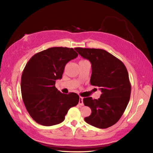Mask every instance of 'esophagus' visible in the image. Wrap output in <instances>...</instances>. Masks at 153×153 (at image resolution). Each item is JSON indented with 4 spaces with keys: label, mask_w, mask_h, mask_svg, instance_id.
<instances>
[{
    "label": "esophagus",
    "mask_w": 153,
    "mask_h": 153,
    "mask_svg": "<svg viewBox=\"0 0 153 153\" xmlns=\"http://www.w3.org/2000/svg\"><path fill=\"white\" fill-rule=\"evenodd\" d=\"M80 106H83L84 105V102H83V98L82 97H80L79 98V103H78Z\"/></svg>",
    "instance_id": "34e87169"
}]
</instances>
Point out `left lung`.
Here are the masks:
<instances>
[{"instance_id": "1", "label": "left lung", "mask_w": 153, "mask_h": 153, "mask_svg": "<svg viewBox=\"0 0 153 153\" xmlns=\"http://www.w3.org/2000/svg\"><path fill=\"white\" fill-rule=\"evenodd\" d=\"M82 57L91 62L90 82L101 91L100 98L83 100L92 113L85 121L94 127L105 129L113 126L123 115L131 94V84L126 66L119 59L102 49L75 48Z\"/></svg>"}]
</instances>
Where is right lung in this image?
Returning <instances> with one entry per match:
<instances>
[{"label":"right lung","mask_w":153,"mask_h":153,"mask_svg":"<svg viewBox=\"0 0 153 153\" xmlns=\"http://www.w3.org/2000/svg\"><path fill=\"white\" fill-rule=\"evenodd\" d=\"M77 56L73 48L52 47L36 53L27 63L21 78L22 96L37 123L46 126L61 123L69 109L78 103L77 94H62L55 86L66 64Z\"/></svg>","instance_id":"obj_1"}]
</instances>
